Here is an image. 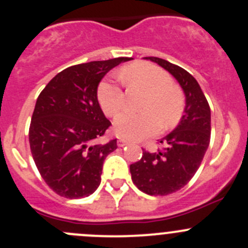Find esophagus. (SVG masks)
I'll return each mask as SVG.
<instances>
[{
    "label": "esophagus",
    "instance_id": "obj_1",
    "mask_svg": "<svg viewBox=\"0 0 248 248\" xmlns=\"http://www.w3.org/2000/svg\"><path fill=\"white\" fill-rule=\"evenodd\" d=\"M129 144V141H127V140H124V139H119V140H117V145L119 146H126V145H128Z\"/></svg>",
    "mask_w": 248,
    "mask_h": 248
}]
</instances>
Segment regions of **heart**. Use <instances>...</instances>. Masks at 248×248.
I'll use <instances>...</instances> for the list:
<instances>
[{"label": "heart", "mask_w": 248, "mask_h": 248, "mask_svg": "<svg viewBox=\"0 0 248 248\" xmlns=\"http://www.w3.org/2000/svg\"><path fill=\"white\" fill-rule=\"evenodd\" d=\"M120 78L128 88H138L145 92L140 105L144 112H124L115 120V132L122 138L138 140L157 133L160 127L170 129L179 122L184 110V94L172 83L170 76L158 66L137 62L124 66ZM98 100L108 116H116L124 108V93L112 82L100 83Z\"/></svg>", "instance_id": "obj_1"}]
</instances>
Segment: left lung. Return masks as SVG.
Here are the masks:
<instances>
[{
	"mask_svg": "<svg viewBox=\"0 0 248 248\" xmlns=\"http://www.w3.org/2000/svg\"><path fill=\"white\" fill-rule=\"evenodd\" d=\"M162 66L179 82L185 94L184 115L174 131L160 140L156 153L143 149L140 160L129 166L134 185L143 193L163 196L186 185L200 167L211 139V109L198 81L180 66L145 57Z\"/></svg>",
	"mask_w": 248,
	"mask_h": 248,
	"instance_id": "1",
	"label": "left lung"
}]
</instances>
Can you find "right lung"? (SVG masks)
<instances>
[{"label":"right lung","instance_id":"add662e5","mask_svg":"<svg viewBox=\"0 0 248 248\" xmlns=\"http://www.w3.org/2000/svg\"><path fill=\"white\" fill-rule=\"evenodd\" d=\"M132 58L78 64L55 75L36 100L29 129L38 172L58 195L81 199L100 184L105 157L116 139L94 144L111 122L98 103V85L108 71Z\"/></svg>","mask_w":248,"mask_h":248}]
</instances>
